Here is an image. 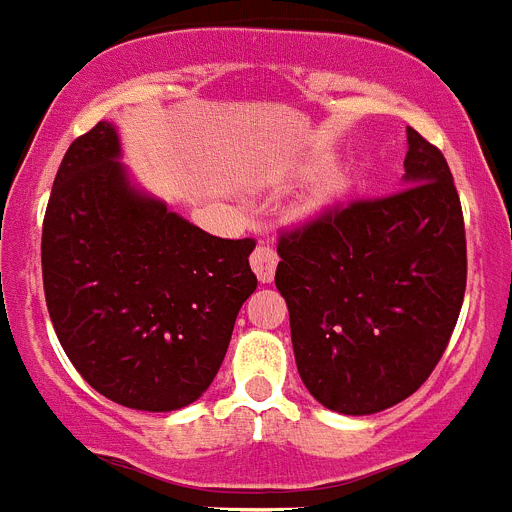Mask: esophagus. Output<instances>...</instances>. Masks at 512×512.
<instances>
[{
    "instance_id": "obj_1",
    "label": "esophagus",
    "mask_w": 512,
    "mask_h": 512,
    "mask_svg": "<svg viewBox=\"0 0 512 512\" xmlns=\"http://www.w3.org/2000/svg\"><path fill=\"white\" fill-rule=\"evenodd\" d=\"M249 263H252V270H255L260 281L270 283L273 281V276H276V265H278L276 249L260 244V247L252 252V257H249Z\"/></svg>"
}]
</instances>
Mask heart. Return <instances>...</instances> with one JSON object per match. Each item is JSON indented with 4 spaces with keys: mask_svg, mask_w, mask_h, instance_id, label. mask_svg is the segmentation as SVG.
Segmentation results:
<instances>
[{
    "mask_svg": "<svg viewBox=\"0 0 512 512\" xmlns=\"http://www.w3.org/2000/svg\"><path fill=\"white\" fill-rule=\"evenodd\" d=\"M346 187H349V176L343 174V171H333V174L325 176L320 182V187L312 192V197H309V208H320V205L336 200Z\"/></svg>",
    "mask_w": 512,
    "mask_h": 512,
    "instance_id": "heart-1",
    "label": "heart"
}]
</instances>
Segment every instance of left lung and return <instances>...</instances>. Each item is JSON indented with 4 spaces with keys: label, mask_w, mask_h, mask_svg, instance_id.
I'll return each mask as SVG.
<instances>
[{
    "label": "left lung",
    "mask_w": 512,
    "mask_h": 512,
    "mask_svg": "<svg viewBox=\"0 0 512 512\" xmlns=\"http://www.w3.org/2000/svg\"><path fill=\"white\" fill-rule=\"evenodd\" d=\"M406 135L403 190L325 210L278 239L296 369L338 414H377L422 388L463 304L461 197L440 150Z\"/></svg>",
    "instance_id": "obj_1"
}]
</instances>
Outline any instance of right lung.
Returning a JSON list of instances; mask_svg holds the SVG:
<instances>
[{
  "mask_svg": "<svg viewBox=\"0 0 512 512\" xmlns=\"http://www.w3.org/2000/svg\"><path fill=\"white\" fill-rule=\"evenodd\" d=\"M98 122L64 153L41 234L49 317L90 388L137 411L197 401L257 289L255 239H221L145 195Z\"/></svg>",
  "mask_w": 512,
  "mask_h": 512,
  "instance_id": "right-lung-1",
  "label": "right lung"
}]
</instances>
